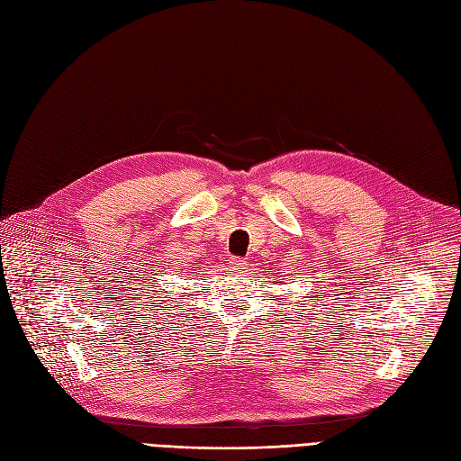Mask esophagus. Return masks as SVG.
Here are the masks:
<instances>
[{"label": "esophagus", "instance_id": "obj_1", "mask_svg": "<svg viewBox=\"0 0 461 461\" xmlns=\"http://www.w3.org/2000/svg\"><path fill=\"white\" fill-rule=\"evenodd\" d=\"M229 263H230V268H234V271H242V268H246V265H248L242 258H230Z\"/></svg>", "mask_w": 461, "mask_h": 461}]
</instances>
